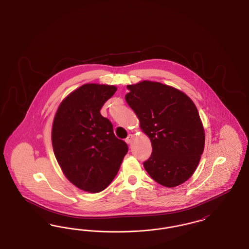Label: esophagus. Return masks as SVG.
<instances>
[{
    "instance_id": "1",
    "label": "esophagus",
    "mask_w": 249,
    "mask_h": 249,
    "mask_svg": "<svg viewBox=\"0 0 249 249\" xmlns=\"http://www.w3.org/2000/svg\"><path fill=\"white\" fill-rule=\"evenodd\" d=\"M132 139H133V136L131 134H129L128 137L125 139V142H127V143H130V142H132Z\"/></svg>"
}]
</instances>
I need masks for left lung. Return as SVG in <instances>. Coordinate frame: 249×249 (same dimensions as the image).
Listing matches in <instances>:
<instances>
[{"label":"left lung","mask_w":249,"mask_h":249,"mask_svg":"<svg viewBox=\"0 0 249 249\" xmlns=\"http://www.w3.org/2000/svg\"><path fill=\"white\" fill-rule=\"evenodd\" d=\"M127 88L126 102L152 144L144 169L167 188L184 183L195 172L204 148V131L195 105L182 91L159 82L142 81Z\"/></svg>","instance_id":"8db88e82"}]
</instances>
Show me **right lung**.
<instances>
[{
  "label": "right lung",
  "mask_w": 249,
  "mask_h": 249,
  "mask_svg": "<svg viewBox=\"0 0 249 249\" xmlns=\"http://www.w3.org/2000/svg\"><path fill=\"white\" fill-rule=\"evenodd\" d=\"M116 90L115 86L83 85L64 99L54 119V154L65 177L85 191L107 188L128 152L127 143L100 113Z\"/></svg>",
  "instance_id": "right-lung-1"
}]
</instances>
